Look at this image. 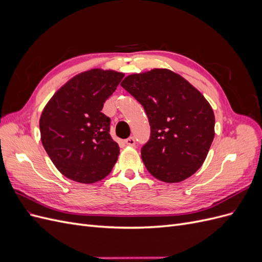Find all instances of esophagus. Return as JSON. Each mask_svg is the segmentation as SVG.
Returning <instances> with one entry per match:
<instances>
[{
	"label": "esophagus",
	"mask_w": 262,
	"mask_h": 262,
	"mask_svg": "<svg viewBox=\"0 0 262 262\" xmlns=\"http://www.w3.org/2000/svg\"><path fill=\"white\" fill-rule=\"evenodd\" d=\"M124 143H125V145H128V146H134V145H136V139H134L133 137H130L126 140H124Z\"/></svg>",
	"instance_id": "obj_1"
}]
</instances>
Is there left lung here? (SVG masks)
Returning <instances> with one entry per match:
<instances>
[{
  "label": "left lung",
  "instance_id": "obj_1",
  "mask_svg": "<svg viewBox=\"0 0 262 262\" xmlns=\"http://www.w3.org/2000/svg\"><path fill=\"white\" fill-rule=\"evenodd\" d=\"M121 86L143 106L148 118L150 137L141 157L150 175L169 184L192 176L207 158L215 134L208 100L167 69L131 74Z\"/></svg>",
  "mask_w": 262,
  "mask_h": 262
}]
</instances>
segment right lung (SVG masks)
Returning a JSON list of instances; mask_svg holds the SVG:
<instances>
[{
	"mask_svg": "<svg viewBox=\"0 0 262 262\" xmlns=\"http://www.w3.org/2000/svg\"><path fill=\"white\" fill-rule=\"evenodd\" d=\"M123 76L112 70L86 71L63 85L43 108L39 121L42 145L69 179L94 184L116 164L120 148L101 109Z\"/></svg>",
	"mask_w": 262,
	"mask_h": 262,
	"instance_id": "add662e5",
	"label": "right lung"
}]
</instances>
